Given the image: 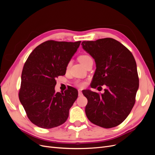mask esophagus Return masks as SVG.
I'll return each instance as SVG.
<instances>
[{
	"mask_svg": "<svg viewBox=\"0 0 155 155\" xmlns=\"http://www.w3.org/2000/svg\"><path fill=\"white\" fill-rule=\"evenodd\" d=\"M78 95H79V96H81L83 95L81 90H79V91H78Z\"/></svg>",
	"mask_w": 155,
	"mask_h": 155,
	"instance_id": "obj_1",
	"label": "esophagus"
}]
</instances>
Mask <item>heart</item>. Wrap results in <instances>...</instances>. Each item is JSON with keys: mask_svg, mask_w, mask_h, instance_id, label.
Returning a JSON list of instances; mask_svg holds the SVG:
<instances>
[{"mask_svg": "<svg viewBox=\"0 0 155 155\" xmlns=\"http://www.w3.org/2000/svg\"><path fill=\"white\" fill-rule=\"evenodd\" d=\"M90 59H91V58L90 57V56L88 55H86V54L81 55H80V56H79V57L78 58L79 61L81 63V64L82 65L85 64L87 62V61L89 60ZM69 65H70V64H68L67 67H69ZM84 84H85V83H83V82H78V85H79V86H83Z\"/></svg>", "mask_w": 155, "mask_h": 155, "instance_id": "b5f03b06", "label": "heart"}]
</instances>
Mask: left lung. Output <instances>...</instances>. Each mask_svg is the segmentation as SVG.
Segmentation results:
<instances>
[{"instance_id": "obj_1", "label": "left lung", "mask_w": 155, "mask_h": 155, "mask_svg": "<svg viewBox=\"0 0 155 155\" xmlns=\"http://www.w3.org/2000/svg\"><path fill=\"white\" fill-rule=\"evenodd\" d=\"M81 45L96 63L91 87L107 86L101 94L83 91L88 100L87 117L101 127H114L126 119L134 105L139 87L135 59L125 46L112 38L83 41Z\"/></svg>"}]
</instances>
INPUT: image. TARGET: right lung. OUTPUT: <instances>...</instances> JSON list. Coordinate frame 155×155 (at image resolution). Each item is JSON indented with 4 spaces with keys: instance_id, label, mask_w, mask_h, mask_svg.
Here are the masks:
<instances>
[{
    "instance_id": "right-lung-1",
    "label": "right lung",
    "mask_w": 155,
    "mask_h": 155,
    "mask_svg": "<svg viewBox=\"0 0 155 155\" xmlns=\"http://www.w3.org/2000/svg\"><path fill=\"white\" fill-rule=\"evenodd\" d=\"M80 43L47 41L37 46L26 60L18 97L28 118L39 127L54 128L68 118L78 92L70 87L64 93L56 92L55 79L66 73Z\"/></svg>"
}]
</instances>
